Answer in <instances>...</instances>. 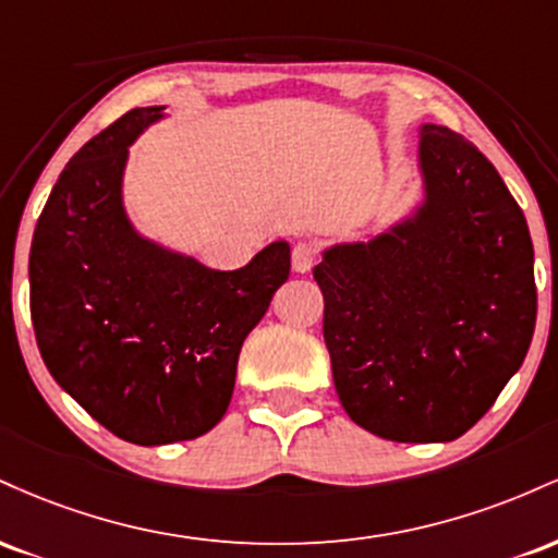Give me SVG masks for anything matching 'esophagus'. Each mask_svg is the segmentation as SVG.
Returning a JSON list of instances; mask_svg holds the SVG:
<instances>
[{
  "instance_id": "esophagus-1",
  "label": "esophagus",
  "mask_w": 558,
  "mask_h": 558,
  "mask_svg": "<svg viewBox=\"0 0 558 558\" xmlns=\"http://www.w3.org/2000/svg\"><path fill=\"white\" fill-rule=\"evenodd\" d=\"M317 246H312V243H296V246H293V252H291V265H293V270L296 272H310L312 267L317 265Z\"/></svg>"
}]
</instances>
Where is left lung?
I'll use <instances>...</instances> for the list:
<instances>
[{"label": "left lung", "instance_id": "8db88e82", "mask_svg": "<svg viewBox=\"0 0 558 558\" xmlns=\"http://www.w3.org/2000/svg\"><path fill=\"white\" fill-rule=\"evenodd\" d=\"M417 157L414 215L325 248L315 280L345 414L386 440L446 444L527 356L535 257L520 204L472 141L427 123Z\"/></svg>", "mask_w": 558, "mask_h": 558}]
</instances>
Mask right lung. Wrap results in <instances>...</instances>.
I'll use <instances>...</instances> for the list:
<instances>
[{
	"label": "right lung",
	"instance_id": "add662e5",
	"mask_svg": "<svg viewBox=\"0 0 558 558\" xmlns=\"http://www.w3.org/2000/svg\"><path fill=\"white\" fill-rule=\"evenodd\" d=\"M162 110L136 107L75 151L28 259L44 364L99 425L138 446L198 438L222 420L241 345L291 272L286 241L222 272L133 228L128 146Z\"/></svg>",
	"mask_w": 558,
	"mask_h": 558
}]
</instances>
